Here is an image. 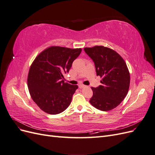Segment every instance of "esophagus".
Listing matches in <instances>:
<instances>
[{"label":"esophagus","mask_w":155,"mask_h":155,"mask_svg":"<svg viewBox=\"0 0 155 155\" xmlns=\"http://www.w3.org/2000/svg\"><path fill=\"white\" fill-rule=\"evenodd\" d=\"M78 87H79V88H83V87H85V85H82V84H80V85H78Z\"/></svg>","instance_id":"esophagus-1"}]
</instances>
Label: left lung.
<instances>
[{
	"instance_id": "obj_1",
	"label": "left lung",
	"mask_w": 155,
	"mask_h": 155,
	"mask_svg": "<svg viewBox=\"0 0 155 155\" xmlns=\"http://www.w3.org/2000/svg\"><path fill=\"white\" fill-rule=\"evenodd\" d=\"M95 64L97 76L102 78L101 85L92 87L91 104L102 111L114 109L129 91L130 74L124 59L116 51L104 46L85 48Z\"/></svg>"
}]
</instances>
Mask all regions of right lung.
Segmentation results:
<instances>
[{
	"label": "right lung",
	"mask_w": 155,
	"mask_h": 155,
	"mask_svg": "<svg viewBox=\"0 0 155 155\" xmlns=\"http://www.w3.org/2000/svg\"><path fill=\"white\" fill-rule=\"evenodd\" d=\"M81 48L50 46L37 56L28 76V87L32 100L50 114L63 112L70 105L78 88L64 83L63 74L69 72Z\"/></svg>",
	"instance_id": "obj_1"
}]
</instances>
